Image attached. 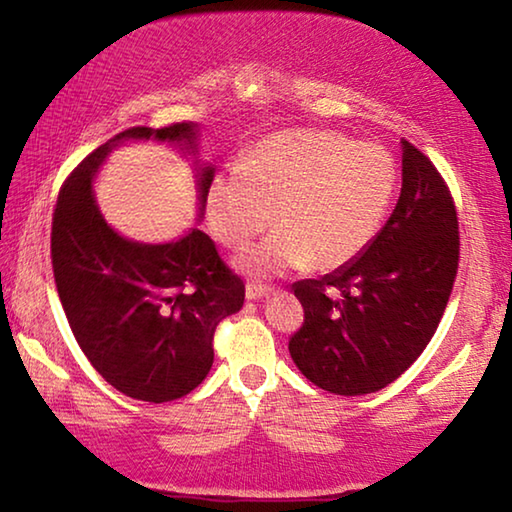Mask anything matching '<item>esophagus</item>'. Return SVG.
Listing matches in <instances>:
<instances>
[{"label": "esophagus", "mask_w": 512, "mask_h": 512, "mask_svg": "<svg viewBox=\"0 0 512 512\" xmlns=\"http://www.w3.org/2000/svg\"><path fill=\"white\" fill-rule=\"evenodd\" d=\"M271 291H273V289L266 287V284H257V282H248V284H246V298H248V300L266 298Z\"/></svg>", "instance_id": "esophagus-1"}]
</instances>
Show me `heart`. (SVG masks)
I'll use <instances>...</instances> for the list:
<instances>
[{
    "instance_id": "b5f03b06",
    "label": "heart",
    "mask_w": 512,
    "mask_h": 512,
    "mask_svg": "<svg viewBox=\"0 0 512 512\" xmlns=\"http://www.w3.org/2000/svg\"><path fill=\"white\" fill-rule=\"evenodd\" d=\"M395 187L397 164L381 144L291 128L255 144L239 169L221 171L205 210L212 235L232 250H244L271 223L277 228L239 259L244 271L282 275L309 259L327 271L370 246Z\"/></svg>"
}]
</instances>
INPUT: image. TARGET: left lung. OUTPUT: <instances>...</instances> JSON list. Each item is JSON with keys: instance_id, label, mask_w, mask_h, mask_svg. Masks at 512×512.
<instances>
[{"instance_id": "obj_1", "label": "left lung", "mask_w": 512, "mask_h": 512, "mask_svg": "<svg viewBox=\"0 0 512 512\" xmlns=\"http://www.w3.org/2000/svg\"><path fill=\"white\" fill-rule=\"evenodd\" d=\"M456 205L433 162L402 140V192L370 246L293 293L305 323L289 352L311 384L336 395L375 393L427 348L458 271Z\"/></svg>"}]
</instances>
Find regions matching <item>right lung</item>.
Here are the masks:
<instances>
[{"label": "right lung", "mask_w": 512, "mask_h": 512, "mask_svg": "<svg viewBox=\"0 0 512 512\" xmlns=\"http://www.w3.org/2000/svg\"><path fill=\"white\" fill-rule=\"evenodd\" d=\"M196 133L183 121L115 135L69 173L51 221L54 280L76 343L110 386L153 404L185 397L207 377L216 325L244 307L246 287L203 230L169 244L117 235L94 203L92 178L124 140L194 149ZM212 178V167H203L201 210Z\"/></svg>", "instance_id": "obj_1"}]
</instances>
